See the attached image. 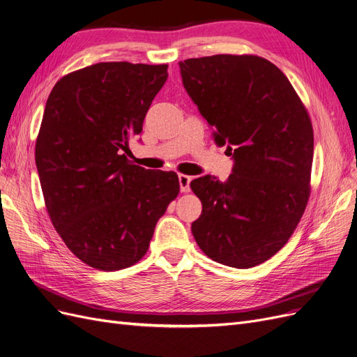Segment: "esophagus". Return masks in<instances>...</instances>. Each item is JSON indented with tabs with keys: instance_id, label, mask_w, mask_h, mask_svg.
Listing matches in <instances>:
<instances>
[{
	"instance_id": "1",
	"label": "esophagus",
	"mask_w": 357,
	"mask_h": 357,
	"mask_svg": "<svg viewBox=\"0 0 357 357\" xmlns=\"http://www.w3.org/2000/svg\"><path fill=\"white\" fill-rule=\"evenodd\" d=\"M190 181H192V178H190L189 176H186V174H180V176H178L180 190H181L183 193H188V192L190 190Z\"/></svg>"
}]
</instances>
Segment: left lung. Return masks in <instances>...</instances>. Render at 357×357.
<instances>
[{
  "label": "left lung",
  "instance_id": "obj_1",
  "mask_svg": "<svg viewBox=\"0 0 357 357\" xmlns=\"http://www.w3.org/2000/svg\"><path fill=\"white\" fill-rule=\"evenodd\" d=\"M178 66L213 140L234 161L224 183L213 176L190 183L202 202L193 237L213 261L256 266L287 243L307 204L313 130L306 108L261 56L220 54Z\"/></svg>",
  "mask_w": 357,
  "mask_h": 357
}]
</instances>
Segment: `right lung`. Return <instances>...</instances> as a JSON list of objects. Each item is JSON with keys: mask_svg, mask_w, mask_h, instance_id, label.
Wrapping results in <instances>:
<instances>
[{"mask_svg": "<svg viewBox=\"0 0 357 357\" xmlns=\"http://www.w3.org/2000/svg\"><path fill=\"white\" fill-rule=\"evenodd\" d=\"M167 68L98 63L60 79L48 96L35 148L42 193L56 233L92 268L140 261L178 195L176 173L145 169L124 153Z\"/></svg>", "mask_w": 357, "mask_h": 357, "instance_id": "right-lung-1", "label": "right lung"}]
</instances>
